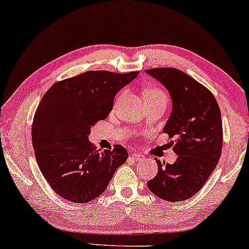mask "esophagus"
Instances as JSON below:
<instances>
[{
    "label": "esophagus",
    "instance_id": "esophagus-1",
    "mask_svg": "<svg viewBox=\"0 0 249 249\" xmlns=\"http://www.w3.org/2000/svg\"><path fill=\"white\" fill-rule=\"evenodd\" d=\"M131 158L133 160H143L144 159V156L140 155V154H132L131 155Z\"/></svg>",
    "mask_w": 249,
    "mask_h": 249
}]
</instances>
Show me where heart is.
Masks as SVG:
<instances>
[{"label": "heart", "instance_id": "obj_1", "mask_svg": "<svg viewBox=\"0 0 249 249\" xmlns=\"http://www.w3.org/2000/svg\"><path fill=\"white\" fill-rule=\"evenodd\" d=\"M122 95H124V92H122V93L119 95V97H118V98L116 99V103H114V106H117L118 103H119V101L121 100V98H122ZM159 95H162V97H167L166 93H164L162 90H160V89H149V90L146 91V92H144L143 98H148V97H159Z\"/></svg>", "mask_w": 249, "mask_h": 249}]
</instances>
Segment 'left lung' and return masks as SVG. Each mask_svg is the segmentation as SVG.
<instances>
[{
  "mask_svg": "<svg viewBox=\"0 0 249 249\" xmlns=\"http://www.w3.org/2000/svg\"><path fill=\"white\" fill-rule=\"evenodd\" d=\"M169 91L173 111L163 128L178 156L173 164L156 158L158 174L147 182L149 190L167 201L189 199L199 191L219 161L223 122L213 94L175 68L146 70Z\"/></svg>",
  "mask_w": 249,
  "mask_h": 249,
  "instance_id": "obj_1",
  "label": "left lung"
}]
</instances>
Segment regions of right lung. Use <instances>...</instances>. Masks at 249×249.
<instances>
[{
    "mask_svg": "<svg viewBox=\"0 0 249 249\" xmlns=\"http://www.w3.org/2000/svg\"><path fill=\"white\" fill-rule=\"evenodd\" d=\"M139 71H88L55 82L34 113L32 144L45 180L74 204L93 200L107 189L128 158L121 144L99 152L88 140L91 127L107 119L113 99Z\"/></svg>",
    "mask_w": 249,
    "mask_h": 249,
    "instance_id": "1",
    "label": "right lung"
}]
</instances>
